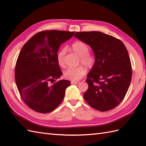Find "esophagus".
<instances>
[{
  "instance_id": "34e87169",
  "label": "esophagus",
  "mask_w": 146,
  "mask_h": 146,
  "mask_svg": "<svg viewBox=\"0 0 146 146\" xmlns=\"http://www.w3.org/2000/svg\"><path fill=\"white\" fill-rule=\"evenodd\" d=\"M80 83L79 81H71V84H78V83Z\"/></svg>"
}]
</instances>
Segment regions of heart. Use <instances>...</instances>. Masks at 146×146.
Wrapping results in <instances>:
<instances>
[{
	"instance_id": "obj_1",
	"label": "heart",
	"mask_w": 146,
	"mask_h": 146,
	"mask_svg": "<svg viewBox=\"0 0 146 146\" xmlns=\"http://www.w3.org/2000/svg\"><path fill=\"white\" fill-rule=\"evenodd\" d=\"M71 48L73 51L80 56V61L82 63L88 68H92L95 62L94 55L89 52V47L85 42L76 41L72 43ZM65 51L63 49L58 52L57 61L58 64L61 67L64 66L63 56ZM86 69L84 65H79L75 68H69L64 72V76L68 80L76 81L81 79L85 75Z\"/></svg>"
}]
</instances>
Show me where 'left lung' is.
<instances>
[{"instance_id": "1", "label": "left lung", "mask_w": 146, "mask_h": 146, "mask_svg": "<svg viewBox=\"0 0 146 146\" xmlns=\"http://www.w3.org/2000/svg\"><path fill=\"white\" fill-rule=\"evenodd\" d=\"M75 37L92 48L95 62L87 75L88 88L83 97L100 111L113 109L127 94L132 79V66L123 43L99 31L77 32Z\"/></svg>"}]
</instances>
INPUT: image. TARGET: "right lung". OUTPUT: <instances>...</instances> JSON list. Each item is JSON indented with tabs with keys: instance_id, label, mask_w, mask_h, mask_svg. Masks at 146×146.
I'll list each match as a JSON object with an SVG mask.
<instances>
[{
	"instance_id": "obj_1",
	"label": "right lung",
	"mask_w": 146,
	"mask_h": 146,
	"mask_svg": "<svg viewBox=\"0 0 146 146\" xmlns=\"http://www.w3.org/2000/svg\"><path fill=\"white\" fill-rule=\"evenodd\" d=\"M74 33L58 30L39 32L29 39L19 54L15 68L17 87L24 103L37 112L53 111L70 85L68 80H58L62 72L57 54L61 44Z\"/></svg>"
}]
</instances>
